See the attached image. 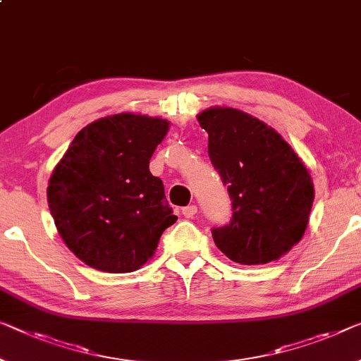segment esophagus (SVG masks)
<instances>
[{"mask_svg":"<svg viewBox=\"0 0 361 361\" xmlns=\"http://www.w3.org/2000/svg\"><path fill=\"white\" fill-rule=\"evenodd\" d=\"M183 215H185L186 219H192L195 217V215L197 214V207L195 206V204H191V206H186V207H183Z\"/></svg>","mask_w":361,"mask_h":361,"instance_id":"1","label":"esophagus"}]
</instances>
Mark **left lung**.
<instances>
[{"instance_id": "left-lung-1", "label": "left lung", "mask_w": 361, "mask_h": 361, "mask_svg": "<svg viewBox=\"0 0 361 361\" xmlns=\"http://www.w3.org/2000/svg\"><path fill=\"white\" fill-rule=\"evenodd\" d=\"M197 121L232 197L230 224L212 230L217 248L245 266L281 259L308 227L314 201L308 169L276 129L250 113L211 106Z\"/></svg>"}]
</instances>
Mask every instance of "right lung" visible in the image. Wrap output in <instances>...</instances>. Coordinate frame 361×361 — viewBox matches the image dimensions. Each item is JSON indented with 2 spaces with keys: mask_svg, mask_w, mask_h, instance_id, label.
I'll return each instance as SVG.
<instances>
[{
  "mask_svg": "<svg viewBox=\"0 0 361 361\" xmlns=\"http://www.w3.org/2000/svg\"><path fill=\"white\" fill-rule=\"evenodd\" d=\"M170 123L118 113L80 129L53 170L48 207L64 243L84 264L133 272L176 222L164 183L149 170Z\"/></svg>",
  "mask_w": 361,
  "mask_h": 361,
  "instance_id": "obj_1",
  "label": "right lung"
}]
</instances>
